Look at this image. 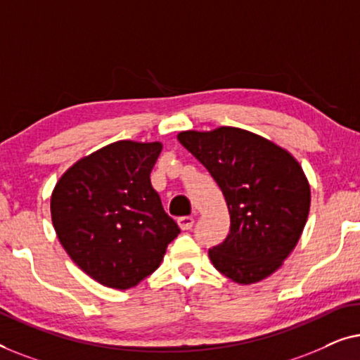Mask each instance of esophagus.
<instances>
[{
	"instance_id": "34e87169",
	"label": "esophagus",
	"mask_w": 360,
	"mask_h": 360,
	"mask_svg": "<svg viewBox=\"0 0 360 360\" xmlns=\"http://www.w3.org/2000/svg\"><path fill=\"white\" fill-rule=\"evenodd\" d=\"M178 225L181 226V230H191L192 226H194V217H191V215L179 217Z\"/></svg>"
}]
</instances>
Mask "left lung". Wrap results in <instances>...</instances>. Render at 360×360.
<instances>
[{"label":"left lung","mask_w":360,"mask_h":360,"mask_svg":"<svg viewBox=\"0 0 360 360\" xmlns=\"http://www.w3.org/2000/svg\"><path fill=\"white\" fill-rule=\"evenodd\" d=\"M224 192L230 233L209 250L217 271L238 283L279 269L307 224L310 186L295 158L251 131L220 127L178 135Z\"/></svg>","instance_id":"1"}]
</instances>
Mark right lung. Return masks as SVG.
Here are the masks:
<instances>
[{
	"label": "right lung",
	"mask_w": 360,
	"mask_h": 360,
	"mask_svg": "<svg viewBox=\"0 0 360 360\" xmlns=\"http://www.w3.org/2000/svg\"><path fill=\"white\" fill-rule=\"evenodd\" d=\"M160 153L158 141H117L79 160L55 186L58 240L105 287L124 290L148 277L181 233L150 181Z\"/></svg>",
	"instance_id": "obj_1"
}]
</instances>
